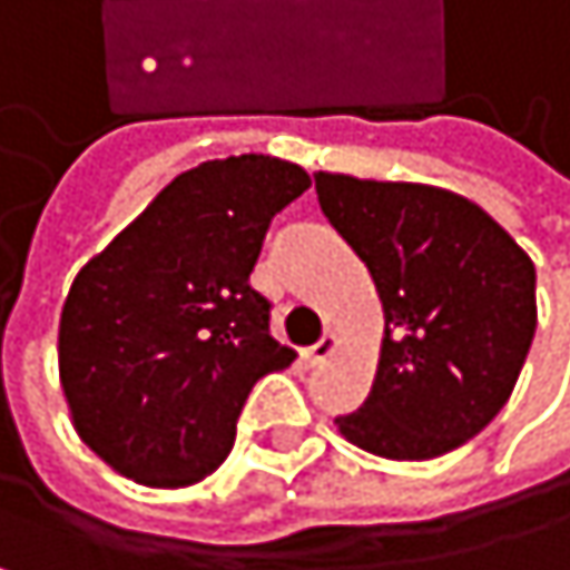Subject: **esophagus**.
Masks as SVG:
<instances>
[{"label":"esophagus","mask_w":570,"mask_h":570,"mask_svg":"<svg viewBox=\"0 0 570 570\" xmlns=\"http://www.w3.org/2000/svg\"><path fill=\"white\" fill-rule=\"evenodd\" d=\"M332 352H335V335H332V332H325L315 345H308V348L302 352V360H305L308 366H322Z\"/></svg>","instance_id":"obj_1"}]
</instances>
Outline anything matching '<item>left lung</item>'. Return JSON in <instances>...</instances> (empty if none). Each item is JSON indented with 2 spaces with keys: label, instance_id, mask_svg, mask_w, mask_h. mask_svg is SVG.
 <instances>
[{
  "label": "left lung",
  "instance_id": "left-lung-1",
  "mask_svg": "<svg viewBox=\"0 0 570 570\" xmlns=\"http://www.w3.org/2000/svg\"><path fill=\"white\" fill-rule=\"evenodd\" d=\"M328 225L376 282L386 338L373 390L335 416L345 440L430 460L511 400L538 328L534 265L473 200L426 184L315 174Z\"/></svg>",
  "mask_w": 570,
  "mask_h": 570
}]
</instances>
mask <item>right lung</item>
Returning <instances> with one entry per match:
<instances>
[{
	"mask_svg": "<svg viewBox=\"0 0 570 570\" xmlns=\"http://www.w3.org/2000/svg\"><path fill=\"white\" fill-rule=\"evenodd\" d=\"M308 184L265 154L197 164L77 275L59 380L77 433L114 470L187 487L232 453L252 386L295 360L252 272L272 218Z\"/></svg>",
	"mask_w": 570,
	"mask_h": 570,
	"instance_id": "1",
	"label": "right lung"
}]
</instances>
